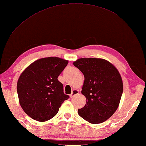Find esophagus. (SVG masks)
I'll return each mask as SVG.
<instances>
[{
  "mask_svg": "<svg viewBox=\"0 0 146 146\" xmlns=\"http://www.w3.org/2000/svg\"><path fill=\"white\" fill-rule=\"evenodd\" d=\"M77 94H79V91L77 90H74L72 92V93L70 94V97L73 98L74 96H75V95H76Z\"/></svg>",
  "mask_w": 146,
  "mask_h": 146,
  "instance_id": "obj_1",
  "label": "esophagus"
}]
</instances>
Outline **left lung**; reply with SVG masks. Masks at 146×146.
<instances>
[{
	"label": "left lung",
	"instance_id": "8db88e82",
	"mask_svg": "<svg viewBox=\"0 0 146 146\" xmlns=\"http://www.w3.org/2000/svg\"><path fill=\"white\" fill-rule=\"evenodd\" d=\"M84 76L81 93L86 98L78 114L91 123H100L117 110L123 93L120 73L110 62L96 58H79L73 63Z\"/></svg>",
	"mask_w": 146,
	"mask_h": 146
}]
</instances>
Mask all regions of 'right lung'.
<instances>
[{"mask_svg": "<svg viewBox=\"0 0 146 146\" xmlns=\"http://www.w3.org/2000/svg\"><path fill=\"white\" fill-rule=\"evenodd\" d=\"M68 60L58 57L40 58L26 68L17 84L20 105L26 114L39 121H45L57 114L69 95L58 77Z\"/></svg>", "mask_w": 146, "mask_h": 146, "instance_id": "1", "label": "right lung"}]
</instances>
